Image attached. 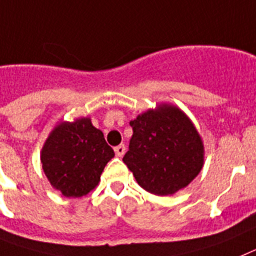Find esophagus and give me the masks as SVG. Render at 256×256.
<instances>
[{
	"label": "esophagus",
	"mask_w": 256,
	"mask_h": 256,
	"mask_svg": "<svg viewBox=\"0 0 256 256\" xmlns=\"http://www.w3.org/2000/svg\"><path fill=\"white\" fill-rule=\"evenodd\" d=\"M114 152H116V156H117V157H122V156L125 154V152H126L125 144H120V146H116Z\"/></svg>",
	"instance_id": "34e87169"
}]
</instances>
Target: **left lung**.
<instances>
[{
  "instance_id": "obj_1",
  "label": "left lung",
  "mask_w": 256,
  "mask_h": 256,
  "mask_svg": "<svg viewBox=\"0 0 256 256\" xmlns=\"http://www.w3.org/2000/svg\"><path fill=\"white\" fill-rule=\"evenodd\" d=\"M130 125L132 136L124 162L146 192L174 194L200 174L205 161L204 142L179 106L161 103Z\"/></svg>"
}]
</instances>
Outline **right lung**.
<instances>
[{
    "label": "right lung",
    "mask_w": 256,
    "mask_h": 256,
    "mask_svg": "<svg viewBox=\"0 0 256 256\" xmlns=\"http://www.w3.org/2000/svg\"><path fill=\"white\" fill-rule=\"evenodd\" d=\"M113 157L114 152L103 132L88 117L59 122L41 150L44 172L64 197H82L91 192Z\"/></svg>",
    "instance_id": "obj_1"
}]
</instances>
